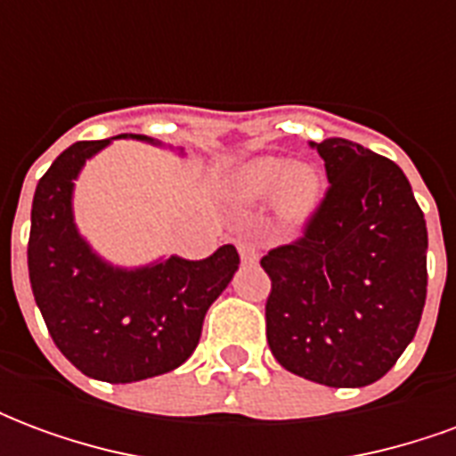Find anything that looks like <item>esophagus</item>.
Wrapping results in <instances>:
<instances>
[{
    "mask_svg": "<svg viewBox=\"0 0 456 456\" xmlns=\"http://www.w3.org/2000/svg\"><path fill=\"white\" fill-rule=\"evenodd\" d=\"M237 248H239V256H241V264H248V266H251V264H256L258 251L251 241H239Z\"/></svg>",
    "mask_w": 456,
    "mask_h": 456,
    "instance_id": "34e87169",
    "label": "esophagus"
}]
</instances>
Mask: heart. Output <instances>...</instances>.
I'll return each instance as SVG.
<instances>
[{
    "instance_id": "heart-1",
    "label": "heart",
    "mask_w": 456,
    "mask_h": 456,
    "mask_svg": "<svg viewBox=\"0 0 456 456\" xmlns=\"http://www.w3.org/2000/svg\"><path fill=\"white\" fill-rule=\"evenodd\" d=\"M239 200L256 202L276 192L278 212L288 222H305L322 200V183L307 166H293L286 159L266 156L244 163L232 180Z\"/></svg>"
}]
</instances>
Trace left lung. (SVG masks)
<instances>
[{
  "label": "left lung",
  "instance_id": "left-lung-1",
  "mask_svg": "<svg viewBox=\"0 0 456 456\" xmlns=\"http://www.w3.org/2000/svg\"><path fill=\"white\" fill-rule=\"evenodd\" d=\"M327 192L303 234L268 251L266 339L307 381L362 388L391 371L420 325L428 227L405 173L346 139L313 143Z\"/></svg>",
  "mask_w": 456,
  "mask_h": 456
}]
</instances>
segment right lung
I'll return each mask as SVG.
<instances>
[{
	"instance_id": "add662e5",
	"label": "right lung",
	"mask_w": 456,
	"mask_h": 456,
	"mask_svg": "<svg viewBox=\"0 0 456 456\" xmlns=\"http://www.w3.org/2000/svg\"><path fill=\"white\" fill-rule=\"evenodd\" d=\"M131 139L153 143L141 134ZM107 143L77 141L38 180L28 278L65 359L97 381L131 383L173 371L195 352L202 320L229 286L239 254L224 244L202 261L170 256L141 268L112 266L97 256L75 227L73 188L85 160Z\"/></svg>"
}]
</instances>
